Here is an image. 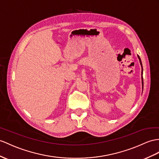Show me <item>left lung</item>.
I'll list each match as a JSON object with an SVG mask.
<instances>
[{
	"mask_svg": "<svg viewBox=\"0 0 159 159\" xmlns=\"http://www.w3.org/2000/svg\"><path fill=\"white\" fill-rule=\"evenodd\" d=\"M138 59H139V61H140V63L141 65V67H142V88H143V69H142V61H141V59L140 57H139V55H138Z\"/></svg>",
	"mask_w": 159,
	"mask_h": 159,
	"instance_id": "obj_1",
	"label": "left lung"
}]
</instances>
